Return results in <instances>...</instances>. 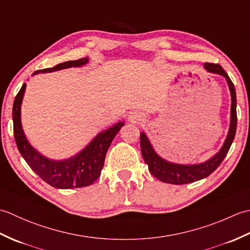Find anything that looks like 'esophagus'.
I'll return each instance as SVG.
<instances>
[{
	"mask_svg": "<svg viewBox=\"0 0 250 250\" xmlns=\"http://www.w3.org/2000/svg\"><path fill=\"white\" fill-rule=\"evenodd\" d=\"M131 119H132V120H141V119L139 118V116H131Z\"/></svg>",
	"mask_w": 250,
	"mask_h": 250,
	"instance_id": "1",
	"label": "esophagus"
}]
</instances>
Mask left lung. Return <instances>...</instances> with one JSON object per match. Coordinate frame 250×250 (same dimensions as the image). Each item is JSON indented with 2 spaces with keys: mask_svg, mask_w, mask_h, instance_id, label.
<instances>
[{
  "mask_svg": "<svg viewBox=\"0 0 250 250\" xmlns=\"http://www.w3.org/2000/svg\"><path fill=\"white\" fill-rule=\"evenodd\" d=\"M204 67L207 72L219 74V75L224 76L228 83V86H229L232 101L229 132H228L227 139L224 143V145H222L221 149L217 152L213 158H210L209 160L200 164H177L164 160L160 156L157 155V152L153 149L149 140H148V137L146 136L144 132H142V156L144 158V161L148 166V169H149L150 174L163 183L184 185L193 183L196 182V180L203 179L207 176H209V175L220 166V163L224 161V159L226 158L227 153L229 151L232 145L233 140H234L237 124L236 93L234 84H233L230 77L228 76V74L219 64H215V63H205Z\"/></svg>",
  "mask_w": 250,
  "mask_h": 250,
  "instance_id": "left-lung-1",
  "label": "left lung"
}]
</instances>
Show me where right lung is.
Segmentation results:
<instances>
[{
	"label": "right lung",
	"instance_id": "1",
	"mask_svg": "<svg viewBox=\"0 0 250 250\" xmlns=\"http://www.w3.org/2000/svg\"><path fill=\"white\" fill-rule=\"evenodd\" d=\"M89 58H82L79 60L66 61L54 67L44 68L33 73H49L68 67H79L87 64ZM26 84L23 83L16 95L13 105L14 136L20 155L39 176L52 187L58 189L82 188L92 185L97 180L104 167L106 152L114 137L118 133L124 121L110 126L94 137L83 149L66 160H52L46 158L30 145L23 133L21 125V103L25 91Z\"/></svg>",
	"mask_w": 250,
	"mask_h": 250
}]
</instances>
